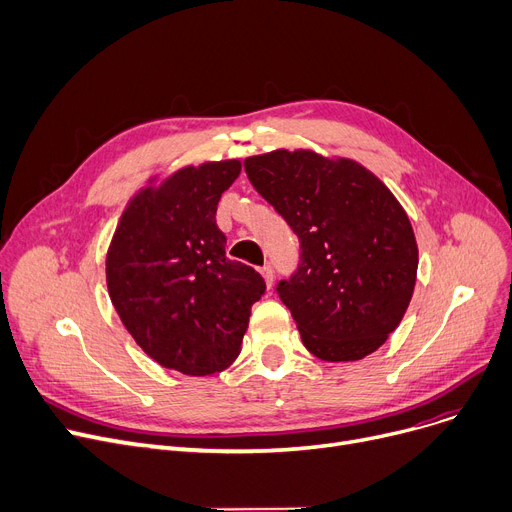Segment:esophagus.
<instances>
[{
  "instance_id": "obj_1",
  "label": "esophagus",
  "mask_w": 512,
  "mask_h": 512,
  "mask_svg": "<svg viewBox=\"0 0 512 512\" xmlns=\"http://www.w3.org/2000/svg\"><path fill=\"white\" fill-rule=\"evenodd\" d=\"M260 273H262V277H264V281H266V285H273V277H275V273H273V266L271 264H264L262 269H260Z\"/></svg>"
}]
</instances>
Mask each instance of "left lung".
I'll list each match as a JSON object with an SVG mask.
<instances>
[{
  "label": "left lung",
  "instance_id": "left-lung-1",
  "mask_svg": "<svg viewBox=\"0 0 512 512\" xmlns=\"http://www.w3.org/2000/svg\"><path fill=\"white\" fill-rule=\"evenodd\" d=\"M254 189L300 239L277 294L321 360H360L385 344L410 304L419 250L404 208L371 170L308 150L243 162Z\"/></svg>",
  "mask_w": 512,
  "mask_h": 512
}]
</instances>
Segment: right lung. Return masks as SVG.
I'll use <instances>...</instances> for the list:
<instances>
[{"label": "right lung", "mask_w": 512, "mask_h": 512, "mask_svg": "<svg viewBox=\"0 0 512 512\" xmlns=\"http://www.w3.org/2000/svg\"><path fill=\"white\" fill-rule=\"evenodd\" d=\"M241 162L185 166L139 191L106 258L110 300L139 348L166 369L212 375L241 350L252 304L266 283L229 260L216 206Z\"/></svg>", "instance_id": "right-lung-1"}]
</instances>
